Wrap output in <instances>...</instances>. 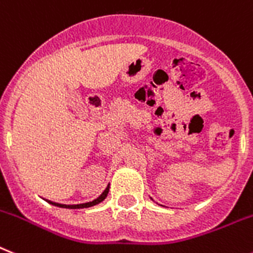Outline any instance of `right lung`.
I'll use <instances>...</instances> for the list:
<instances>
[{
	"mask_svg": "<svg viewBox=\"0 0 253 253\" xmlns=\"http://www.w3.org/2000/svg\"><path fill=\"white\" fill-rule=\"evenodd\" d=\"M108 193H109V185L105 188L103 193H101L96 199L94 201H91V202H87V203H81V205H61V203H55V202H51L48 199H46V202H48L50 205L52 206H56V207H61V209H71V210H78V209H88V207H92V206H96L99 205L100 202H103L104 199L107 198Z\"/></svg>",
	"mask_w": 253,
	"mask_h": 253,
	"instance_id": "right-lung-1",
	"label": "right lung"
}]
</instances>
